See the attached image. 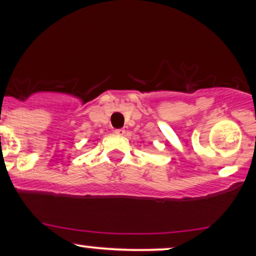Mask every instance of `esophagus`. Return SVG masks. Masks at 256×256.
I'll return each mask as SVG.
<instances>
[{"mask_svg":"<svg viewBox=\"0 0 256 256\" xmlns=\"http://www.w3.org/2000/svg\"><path fill=\"white\" fill-rule=\"evenodd\" d=\"M126 133V130L123 128H120V129H115V134L118 135H123Z\"/></svg>","mask_w":256,"mask_h":256,"instance_id":"esophagus-1","label":"esophagus"}]
</instances>
